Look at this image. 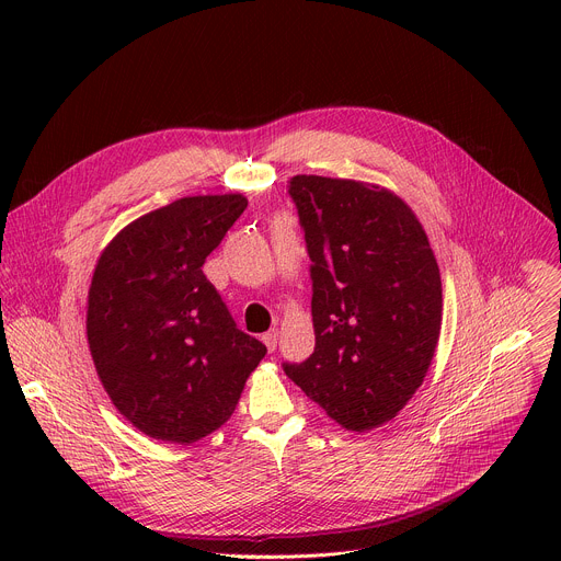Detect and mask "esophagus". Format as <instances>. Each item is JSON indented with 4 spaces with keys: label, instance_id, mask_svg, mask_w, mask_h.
I'll return each instance as SVG.
<instances>
[{
    "label": "esophagus",
    "instance_id": "obj_1",
    "mask_svg": "<svg viewBox=\"0 0 561 561\" xmlns=\"http://www.w3.org/2000/svg\"><path fill=\"white\" fill-rule=\"evenodd\" d=\"M277 340H279V333H277V331H268V333L262 337V342L266 344L268 353H273V351L277 348Z\"/></svg>",
    "mask_w": 561,
    "mask_h": 561
}]
</instances>
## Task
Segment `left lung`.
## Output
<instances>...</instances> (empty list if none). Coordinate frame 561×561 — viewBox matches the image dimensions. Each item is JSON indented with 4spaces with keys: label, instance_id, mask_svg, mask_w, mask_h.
Here are the masks:
<instances>
[{
    "label": "left lung",
    "instance_id": "8db88e82",
    "mask_svg": "<svg viewBox=\"0 0 561 561\" xmlns=\"http://www.w3.org/2000/svg\"><path fill=\"white\" fill-rule=\"evenodd\" d=\"M306 232L314 351L286 375L353 433L402 411L422 386L442 331V277L428 234L392 191L295 175Z\"/></svg>",
    "mask_w": 561,
    "mask_h": 561
}]
</instances>
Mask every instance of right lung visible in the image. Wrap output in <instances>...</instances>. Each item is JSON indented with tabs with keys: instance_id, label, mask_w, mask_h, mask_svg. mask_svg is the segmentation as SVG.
Returning a JSON list of instances; mask_svg holds the SVG:
<instances>
[{
	"instance_id": "right-lung-1",
	"label": "right lung",
	"mask_w": 561,
	"mask_h": 561,
	"mask_svg": "<svg viewBox=\"0 0 561 561\" xmlns=\"http://www.w3.org/2000/svg\"><path fill=\"white\" fill-rule=\"evenodd\" d=\"M247 206L242 193L175 199L124 226L95 264L87 337L98 377L157 442L186 446L226 424L266 355L202 271Z\"/></svg>"
}]
</instances>
